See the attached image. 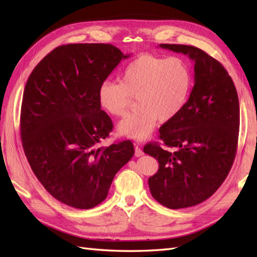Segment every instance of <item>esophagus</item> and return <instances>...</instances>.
I'll return each instance as SVG.
<instances>
[{"instance_id": "34e87169", "label": "esophagus", "mask_w": 257, "mask_h": 257, "mask_svg": "<svg viewBox=\"0 0 257 257\" xmlns=\"http://www.w3.org/2000/svg\"><path fill=\"white\" fill-rule=\"evenodd\" d=\"M135 156H136V157H141V156H144V151H143V149H141L140 147H138V146H135Z\"/></svg>"}]
</instances>
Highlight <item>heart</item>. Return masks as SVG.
Wrapping results in <instances>:
<instances>
[{"mask_svg": "<svg viewBox=\"0 0 257 257\" xmlns=\"http://www.w3.org/2000/svg\"><path fill=\"white\" fill-rule=\"evenodd\" d=\"M192 72L181 57L143 54L130 62L120 81H103L98 89L100 107L110 116L127 111L133 97L137 109L118 124V134L136 140L148 138L158 121L176 118L187 103L192 88Z\"/></svg>", "mask_w": 257, "mask_h": 257, "instance_id": "1", "label": "heart"}]
</instances>
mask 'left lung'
<instances>
[{
  "label": "left lung",
  "instance_id": "1",
  "mask_svg": "<svg viewBox=\"0 0 257 257\" xmlns=\"http://www.w3.org/2000/svg\"><path fill=\"white\" fill-rule=\"evenodd\" d=\"M194 62V86L176 118L161 125L160 139L147 144L159 170L149 178L152 196L169 209H183L209 199L226 179L235 159L239 103L236 88L223 65L198 47L160 44Z\"/></svg>",
  "mask_w": 257,
  "mask_h": 257
}]
</instances>
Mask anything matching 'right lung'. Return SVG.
I'll return each instance as SVG.
<instances>
[{"instance_id": "obj_1", "label": "right lung", "mask_w": 257, "mask_h": 257, "mask_svg": "<svg viewBox=\"0 0 257 257\" xmlns=\"http://www.w3.org/2000/svg\"><path fill=\"white\" fill-rule=\"evenodd\" d=\"M129 56L110 44L62 45L27 79L22 145L38 181L64 204L86 210L101 203L116 173L135 155L130 140L97 147L112 130L98 89Z\"/></svg>"}]
</instances>
